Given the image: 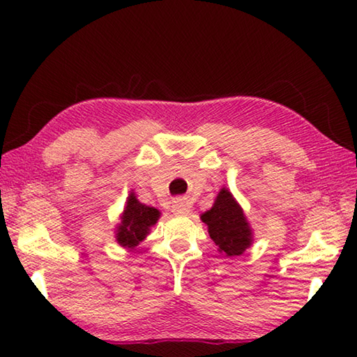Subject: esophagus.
<instances>
[{
	"label": "esophagus",
	"mask_w": 357,
	"mask_h": 357,
	"mask_svg": "<svg viewBox=\"0 0 357 357\" xmlns=\"http://www.w3.org/2000/svg\"><path fill=\"white\" fill-rule=\"evenodd\" d=\"M172 211L174 215H188L190 207H188L187 202H184V201H176L172 206Z\"/></svg>",
	"instance_id": "1"
}]
</instances>
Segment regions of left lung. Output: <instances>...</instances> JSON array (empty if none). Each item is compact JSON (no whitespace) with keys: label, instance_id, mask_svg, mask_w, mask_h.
Here are the masks:
<instances>
[{"label":"left lung","instance_id":"obj_1","mask_svg":"<svg viewBox=\"0 0 357 357\" xmlns=\"http://www.w3.org/2000/svg\"><path fill=\"white\" fill-rule=\"evenodd\" d=\"M208 225V234L227 256H239L252 244V230L239 204L222 188L208 211L201 216Z\"/></svg>","mask_w":357,"mask_h":357}]
</instances>
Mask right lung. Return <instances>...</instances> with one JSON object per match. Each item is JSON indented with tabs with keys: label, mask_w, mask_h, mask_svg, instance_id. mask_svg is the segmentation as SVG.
Instances as JSON below:
<instances>
[{
	"label": "right lung",
	"mask_w": 357,
	"mask_h": 357,
	"mask_svg": "<svg viewBox=\"0 0 357 357\" xmlns=\"http://www.w3.org/2000/svg\"><path fill=\"white\" fill-rule=\"evenodd\" d=\"M158 218L159 211L156 208L144 206V204L136 199V196L132 193L128 196L127 207L118 227V242L123 247H136L144 238H146L150 227L156 224Z\"/></svg>",
	"instance_id": "right-lung-1"
}]
</instances>
